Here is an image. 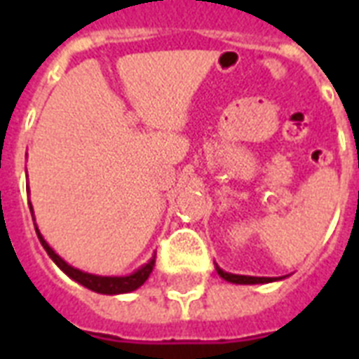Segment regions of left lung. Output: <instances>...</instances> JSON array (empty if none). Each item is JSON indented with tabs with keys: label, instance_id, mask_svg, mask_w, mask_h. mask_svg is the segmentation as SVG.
Here are the masks:
<instances>
[{
	"label": "left lung",
	"instance_id": "left-lung-1",
	"mask_svg": "<svg viewBox=\"0 0 359 359\" xmlns=\"http://www.w3.org/2000/svg\"><path fill=\"white\" fill-rule=\"evenodd\" d=\"M216 272H218L219 278H224L225 281L236 285H259V283H272V281H278V279L283 278H255V276H238V273H229L222 270V268L216 264Z\"/></svg>",
	"mask_w": 359,
	"mask_h": 359
}]
</instances>
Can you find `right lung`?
Segmentation results:
<instances>
[{"instance_id": "right-lung-1", "label": "right lung", "mask_w": 359, "mask_h": 359, "mask_svg": "<svg viewBox=\"0 0 359 359\" xmlns=\"http://www.w3.org/2000/svg\"><path fill=\"white\" fill-rule=\"evenodd\" d=\"M29 210H31V216H33V207H31L29 203ZM33 224H35V216H33ZM35 231H36V236L41 240L42 248L46 250V253L50 255L55 264H57L61 270H63L70 279H74L76 283L83 285L86 289L93 290V292H98V294H126V292H132V290L140 289L141 285L145 283L149 276H151L152 268H154V259H156V253L149 259V262H145L143 266H140L135 272L128 273V276H97V273H89V272H83L80 268H74L70 266L69 262L63 261L61 257L55 253V251L50 248L44 236L41 235V231L36 227L35 224Z\"/></svg>"}]
</instances>
